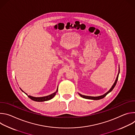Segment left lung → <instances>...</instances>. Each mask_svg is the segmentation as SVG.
<instances>
[{"mask_svg": "<svg viewBox=\"0 0 135 135\" xmlns=\"http://www.w3.org/2000/svg\"><path fill=\"white\" fill-rule=\"evenodd\" d=\"M119 73H120V66H119V73H118V75H117V79H116V80H115V82L114 83V84H113V85H112V86L111 87V88L109 90V91H107L106 93L104 94L103 95H100V96H97V97H92V96H88V95H82V94H80V93H79V95L81 96V97H82V98H83L88 99H91V100H99V99H101L104 98L108 93H109V92H110L113 90V89L114 88L115 86L116 85L117 83V81H118V80Z\"/></svg>", "mask_w": 135, "mask_h": 135, "instance_id": "1", "label": "left lung"}]
</instances>
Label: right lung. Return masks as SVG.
Wrapping results in <instances>:
<instances>
[{"label": "right lung", "instance_id": "obj_1", "mask_svg": "<svg viewBox=\"0 0 135 135\" xmlns=\"http://www.w3.org/2000/svg\"><path fill=\"white\" fill-rule=\"evenodd\" d=\"M20 89H21V90L23 92L26 94H27L28 95V97L31 99V100H33V101H35V102H45V101H47V100H51V99H52L55 95L56 94V92H57V90H58V87L57 88V89H56V91L55 92H54V93L50 94V95H46V96H44V97H33V96H31V95H28L27 94V93H26V92H25L20 88Z\"/></svg>", "mask_w": 135, "mask_h": 135}]
</instances>
